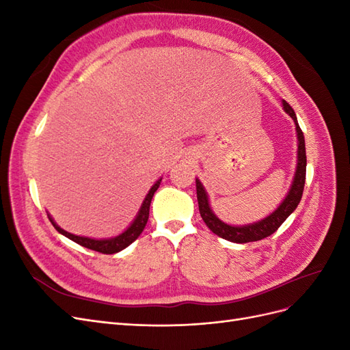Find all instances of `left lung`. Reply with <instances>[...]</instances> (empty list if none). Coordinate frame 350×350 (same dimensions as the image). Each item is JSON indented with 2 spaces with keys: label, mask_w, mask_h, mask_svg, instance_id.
Masks as SVG:
<instances>
[{
  "label": "left lung",
  "mask_w": 350,
  "mask_h": 350,
  "mask_svg": "<svg viewBox=\"0 0 350 350\" xmlns=\"http://www.w3.org/2000/svg\"><path fill=\"white\" fill-rule=\"evenodd\" d=\"M283 109L288 113L295 122L296 126V135H298V162H296V171L293 181L291 185V189L288 196L280 203V206L273 211L271 215L264 217L256 224H250L245 226H232L221 221L211 210L208 204V196L203 184L200 183V179H196V188H197V200H198V210L200 215L203 217L204 224L208 226V229L216 234L217 237L228 239L230 242L237 243H245V242H254L260 241L270 237L279 229V226L283 221L293 213L295 208L298 207L299 201L302 198L304 193V185H305V174H306V153H305V140H304V133L299 129L298 120H296L295 111L292 109L291 105L283 100Z\"/></svg>",
  "instance_id": "8db88e82"
}]
</instances>
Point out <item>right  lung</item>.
Listing matches in <instances>:
<instances>
[{
	"instance_id": "1",
	"label": "right lung",
	"mask_w": 350,
	"mask_h": 350,
	"mask_svg": "<svg viewBox=\"0 0 350 350\" xmlns=\"http://www.w3.org/2000/svg\"><path fill=\"white\" fill-rule=\"evenodd\" d=\"M161 181L162 178H159L157 181L154 183V185L150 188V191L147 193L143 204L139 210V215L135 216L133 224L129 226V229L124 230L122 234H120L118 237L115 238H108V239H93V238H86V237H79V235H72L70 234V232L61 229L54 219H52L49 215V220L51 224L54 225V228L59 232V234H62L64 237H67L68 239L74 241L76 243H79V245L84 247V248H89V250H93V251H98V252H102V254H115V252H120L122 251L124 248H126L130 245V243H133L137 238L140 237V234L143 232V229L146 228V224H147V219H149V210H150V203H152V198L156 193V189L159 188V185H161Z\"/></svg>"
}]
</instances>
